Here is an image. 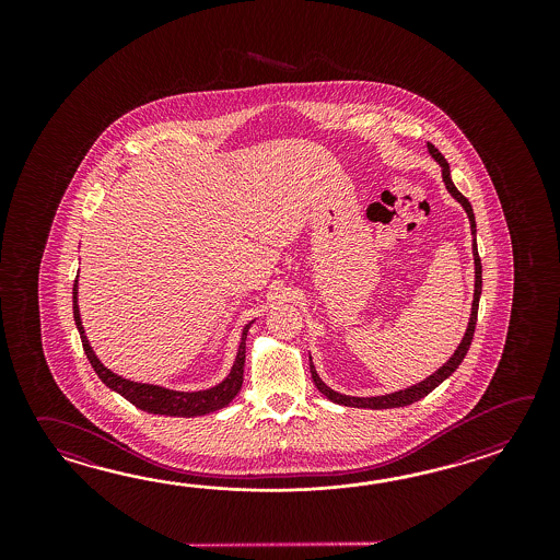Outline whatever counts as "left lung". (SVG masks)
<instances>
[{
	"label": "left lung",
	"mask_w": 560,
	"mask_h": 560,
	"mask_svg": "<svg viewBox=\"0 0 560 560\" xmlns=\"http://www.w3.org/2000/svg\"><path fill=\"white\" fill-rule=\"evenodd\" d=\"M429 148V154L434 158V162L442 167V182L446 186V190L451 191L456 202L460 203L465 208L466 215L470 220V232H472V258H475V298H472V308H470V320L466 326L465 336L460 340L458 348L454 350L453 357L448 358L441 369L436 372H432L429 378H424L422 382H417L412 386H408L405 390H396V393L382 394V396H346V394L336 393L330 386H326V382H322L318 372L312 364V357H310V372H312V381L316 384V388L320 390L328 400H332L336 405L342 406H354V408H372V410H382V408H400V406L412 405L418 402L420 398H424L427 394L432 393L439 384L446 381L454 370L460 366V362L465 360L466 352L470 348L472 342V336H475L476 316H478V300H480V292H482V264H480V256H478V246H476V222L475 212H472V206L466 200L465 196L460 191L456 190L453 178H451V166L448 162L444 160V155L432 145L427 143Z\"/></svg>",
	"instance_id": "8db88e82"
}]
</instances>
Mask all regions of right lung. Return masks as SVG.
I'll return each instance as SVG.
<instances>
[{
    "label": "right lung",
    "instance_id": "obj_1",
    "mask_svg": "<svg viewBox=\"0 0 560 560\" xmlns=\"http://www.w3.org/2000/svg\"><path fill=\"white\" fill-rule=\"evenodd\" d=\"M73 320L78 326V332L84 345V352L95 374L100 381L106 384L109 390L124 396L128 402L140 408L143 412L150 415H164V417H203L215 412L220 408L230 405L238 396L242 382H244V360H246V336L250 330L252 322H248L240 336L238 352L232 369L228 372L226 378L215 384L212 388L206 390H196V393H184V390H170L158 384H143V382L128 381L119 376L116 372L102 364V360L95 357L94 348L90 346V340L85 336L84 324H82V314L78 306V276L73 284Z\"/></svg>",
    "mask_w": 560,
    "mask_h": 560
}]
</instances>
